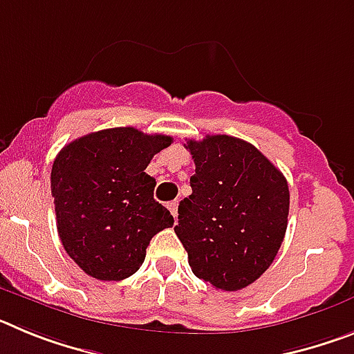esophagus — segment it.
Returning <instances> with one entry per match:
<instances>
[{
  "label": "esophagus",
  "mask_w": 354,
  "mask_h": 354,
  "mask_svg": "<svg viewBox=\"0 0 354 354\" xmlns=\"http://www.w3.org/2000/svg\"><path fill=\"white\" fill-rule=\"evenodd\" d=\"M177 205H179V202H177V200H174V202H170V204H168V209H170L171 216H174L175 220H177Z\"/></svg>",
  "instance_id": "34e87169"
}]
</instances>
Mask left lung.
I'll list each match as a JSON object with an SVG mask.
<instances>
[{"label": "left lung", "instance_id": "obj_1", "mask_svg": "<svg viewBox=\"0 0 354 354\" xmlns=\"http://www.w3.org/2000/svg\"><path fill=\"white\" fill-rule=\"evenodd\" d=\"M184 147L195 175L193 193L179 204L175 234L195 277L216 289H245L282 246L289 216L286 177L252 143L227 134Z\"/></svg>", "mask_w": 354, "mask_h": 354}]
</instances>
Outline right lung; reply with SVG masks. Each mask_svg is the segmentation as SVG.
I'll use <instances>...</instances> for the list:
<instances>
[{
    "label": "right lung",
    "mask_w": 354,
    "mask_h": 354,
    "mask_svg": "<svg viewBox=\"0 0 354 354\" xmlns=\"http://www.w3.org/2000/svg\"><path fill=\"white\" fill-rule=\"evenodd\" d=\"M171 143L165 134L113 127L74 140L51 170L56 227L68 257L90 277L118 282L140 270L150 239L174 225L154 200L150 159Z\"/></svg>",
    "instance_id": "add662e5"
}]
</instances>
